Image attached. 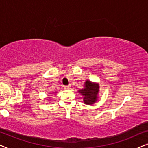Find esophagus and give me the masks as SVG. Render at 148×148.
Here are the masks:
<instances>
[{"instance_id": "esophagus-1", "label": "esophagus", "mask_w": 148, "mask_h": 148, "mask_svg": "<svg viewBox=\"0 0 148 148\" xmlns=\"http://www.w3.org/2000/svg\"><path fill=\"white\" fill-rule=\"evenodd\" d=\"M70 85H66V86H64V88H66V89H70Z\"/></svg>"}]
</instances>
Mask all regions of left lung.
Returning <instances> with one entry per match:
<instances>
[{
  "instance_id": "1",
  "label": "left lung",
  "mask_w": 148,
  "mask_h": 148,
  "mask_svg": "<svg viewBox=\"0 0 148 148\" xmlns=\"http://www.w3.org/2000/svg\"><path fill=\"white\" fill-rule=\"evenodd\" d=\"M99 90V84L94 83L87 80L84 83V88L78 90V92L83 96L84 103L87 105H92L97 101Z\"/></svg>"
}]
</instances>
